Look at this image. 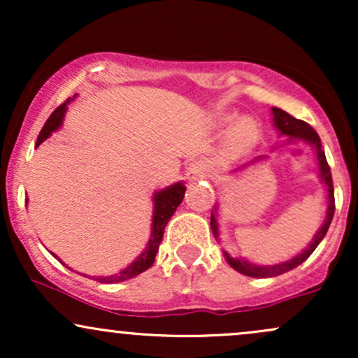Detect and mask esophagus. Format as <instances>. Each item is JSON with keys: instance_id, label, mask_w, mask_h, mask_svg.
<instances>
[{"instance_id": "obj_1", "label": "esophagus", "mask_w": 358, "mask_h": 358, "mask_svg": "<svg viewBox=\"0 0 358 358\" xmlns=\"http://www.w3.org/2000/svg\"><path fill=\"white\" fill-rule=\"evenodd\" d=\"M208 175H210V165H208V162H205V159H195V162H192L190 165L187 166V178L190 180V182L207 178Z\"/></svg>"}]
</instances>
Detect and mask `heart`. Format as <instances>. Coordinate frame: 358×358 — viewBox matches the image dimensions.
I'll return each mask as SVG.
<instances>
[{
    "label": "heart",
    "mask_w": 358,
    "mask_h": 358,
    "mask_svg": "<svg viewBox=\"0 0 358 358\" xmlns=\"http://www.w3.org/2000/svg\"><path fill=\"white\" fill-rule=\"evenodd\" d=\"M257 139V126L254 124L250 119H244L239 124L232 129L231 138H229V145L236 150H241V148H245L252 145Z\"/></svg>",
    "instance_id": "obj_1"
}]
</instances>
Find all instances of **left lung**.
I'll return each mask as SVG.
<instances>
[{"mask_svg":"<svg viewBox=\"0 0 358 358\" xmlns=\"http://www.w3.org/2000/svg\"><path fill=\"white\" fill-rule=\"evenodd\" d=\"M273 116H274V126L281 131V134H286V136L293 138V139H303V141L311 143L316 150V156H318V163H320V173H322L323 182L327 183L328 187V199H330V205H328L327 210V219H324V224L322 225L318 232H316L313 242L308 249L303 250L301 254L296 257H293L291 261L282 262V264H276V266H256L252 262L248 261H241V259H232L225 252V257H227V262L232 266L234 269L239 271V273L245 274V276L250 278H273V276H279V274L287 273V271L298 268L301 262H305L308 257L313 254V250L318 248V244L322 242V239L327 236L328 227H330L331 219H334L335 213V193H334V180H331V171H330V165H328L327 158H324V151L322 150V141H320L318 133L311 127L308 122L301 121V119L293 117L291 114H287L286 110L279 109V108H273ZM259 159V158H256ZM245 165H242L237 168V170H242ZM210 227L212 232L215 234V237L219 236V225H217L215 215L212 213L210 217Z\"/></svg>","mask_w":358,"mask_h":358,"instance_id":"left-lung-1","label":"left lung"}]
</instances>
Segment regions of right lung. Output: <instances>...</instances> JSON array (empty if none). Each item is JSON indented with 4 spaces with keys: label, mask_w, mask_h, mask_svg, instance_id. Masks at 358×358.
<instances>
[{
    "label": "right lung",
    "mask_w": 358,
    "mask_h": 358,
    "mask_svg": "<svg viewBox=\"0 0 358 358\" xmlns=\"http://www.w3.org/2000/svg\"><path fill=\"white\" fill-rule=\"evenodd\" d=\"M67 102L60 104L59 108L50 114V117L47 119V122H45L42 131H40L38 139H36V146H38L43 139L50 136L53 131L59 129L62 124V119H64L65 109H67ZM185 190H187V187H183V183H176L173 187L165 188V190L156 193L153 225H151V239L148 242V248L145 249V252H143L141 256L133 262V264L127 266V268L124 271H121L119 274H114V276H108V278H94V279H97L99 282H121V281H126V279L138 276V274H141L143 271L151 268L156 252H158L159 244H162L163 241V232H165L168 220L171 219V215L175 213L176 207L182 203Z\"/></svg>",
    "instance_id": "right-lung-1"
}]
</instances>
